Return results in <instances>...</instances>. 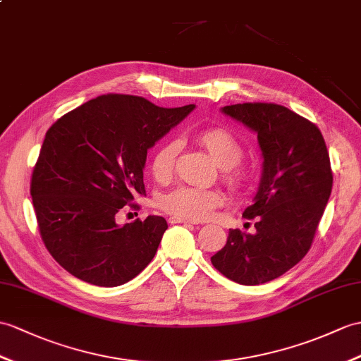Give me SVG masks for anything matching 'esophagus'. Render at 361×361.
I'll return each mask as SVG.
<instances>
[{
  "label": "esophagus",
  "instance_id": "34e87169",
  "mask_svg": "<svg viewBox=\"0 0 361 361\" xmlns=\"http://www.w3.org/2000/svg\"><path fill=\"white\" fill-rule=\"evenodd\" d=\"M169 223H183V224H198L197 221L194 220H188V219H181V216H171L169 219Z\"/></svg>",
  "mask_w": 361,
  "mask_h": 361
}]
</instances>
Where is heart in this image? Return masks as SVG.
<instances>
[{
    "label": "heart",
    "instance_id": "b5f03b06",
    "mask_svg": "<svg viewBox=\"0 0 361 361\" xmlns=\"http://www.w3.org/2000/svg\"><path fill=\"white\" fill-rule=\"evenodd\" d=\"M197 140L211 154L215 163L223 167L221 180L226 186L235 194H241L250 188L255 180V167L241 161L245 150L240 140L231 130L207 128L197 133ZM180 147L178 140H167L155 150L150 171L157 181L166 183L173 177ZM223 203L224 197L219 190L180 186L161 197L160 207L173 216L204 220Z\"/></svg>",
    "mask_w": 361,
    "mask_h": 361
}]
</instances>
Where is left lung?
<instances>
[{"label": "left lung", "mask_w": 361, "mask_h": 361, "mask_svg": "<svg viewBox=\"0 0 361 361\" xmlns=\"http://www.w3.org/2000/svg\"><path fill=\"white\" fill-rule=\"evenodd\" d=\"M223 112L258 133L264 161L254 204L243 214L255 220V233L229 229L211 262L226 279L254 286L279 279L311 249L332 190L331 160L320 129L288 107L243 103Z\"/></svg>", "instance_id": "obj_1"}]
</instances>
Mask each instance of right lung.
Segmentation results:
<instances>
[{
  "mask_svg": "<svg viewBox=\"0 0 361 361\" xmlns=\"http://www.w3.org/2000/svg\"><path fill=\"white\" fill-rule=\"evenodd\" d=\"M107 94L58 118L33 166L30 195L44 246L77 279L114 288L152 262L167 229L163 216L118 226L124 206L146 195L147 149L194 111Z\"/></svg>",
  "mask_w": 361,
  "mask_h": 361,
  "instance_id": "obj_1",
  "label": "right lung"
}]
</instances>
